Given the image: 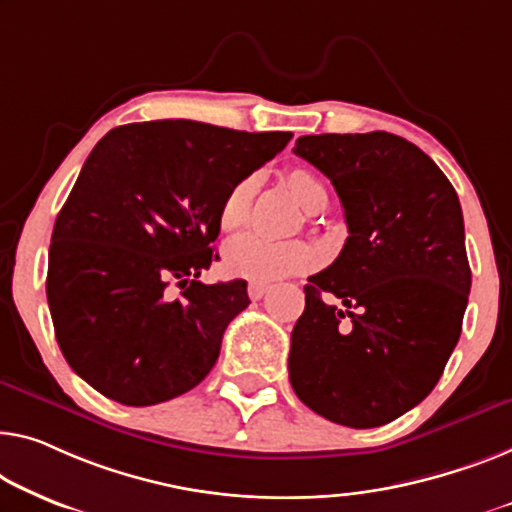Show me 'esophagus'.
I'll use <instances>...</instances> for the list:
<instances>
[{"instance_id": "1", "label": "esophagus", "mask_w": 512, "mask_h": 512, "mask_svg": "<svg viewBox=\"0 0 512 512\" xmlns=\"http://www.w3.org/2000/svg\"><path fill=\"white\" fill-rule=\"evenodd\" d=\"M266 292H269V287L259 285V282H250V285H248V296H250V299H253V301L264 299Z\"/></svg>"}]
</instances>
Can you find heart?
I'll list each match as a JSON object with an SVG mask.
<instances>
[{
    "mask_svg": "<svg viewBox=\"0 0 512 512\" xmlns=\"http://www.w3.org/2000/svg\"><path fill=\"white\" fill-rule=\"evenodd\" d=\"M257 181L255 177L241 179L227 190L220 202L218 223L223 232H234L248 220L250 202H253ZM287 186L296 197V202L308 213H315L326 207L324 183L315 174L294 167L287 172ZM317 250L305 241H271L262 234H243L225 248V266L236 278L259 282V285H271V282L292 278L317 264Z\"/></svg>",
    "mask_w": 512,
    "mask_h": 512,
    "instance_id": "1",
    "label": "heart"
}]
</instances>
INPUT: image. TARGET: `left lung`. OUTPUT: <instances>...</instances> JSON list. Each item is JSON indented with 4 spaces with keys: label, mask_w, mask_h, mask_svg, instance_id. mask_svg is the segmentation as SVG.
I'll return each mask as SVG.
<instances>
[{
    "label": "left lung",
    "mask_w": 512,
    "mask_h": 512,
    "mask_svg": "<svg viewBox=\"0 0 512 512\" xmlns=\"http://www.w3.org/2000/svg\"><path fill=\"white\" fill-rule=\"evenodd\" d=\"M294 154L331 179L349 236L305 285L289 381L333 423H391L430 395L460 340L471 289L460 200L393 133L303 135Z\"/></svg>",
    "instance_id": "obj_1"
}]
</instances>
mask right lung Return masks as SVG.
I'll list each match as a JSON object with an SVG mask.
<instances>
[{
    "mask_svg": "<svg viewBox=\"0 0 512 512\" xmlns=\"http://www.w3.org/2000/svg\"><path fill=\"white\" fill-rule=\"evenodd\" d=\"M289 140L163 119L96 144L55 220L45 280L75 375L128 407L172 400L209 375L250 303L246 280H197L218 259L220 202Z\"/></svg>",
    "mask_w": 512,
    "mask_h": 512,
    "instance_id": "1",
    "label": "right lung"
}]
</instances>
